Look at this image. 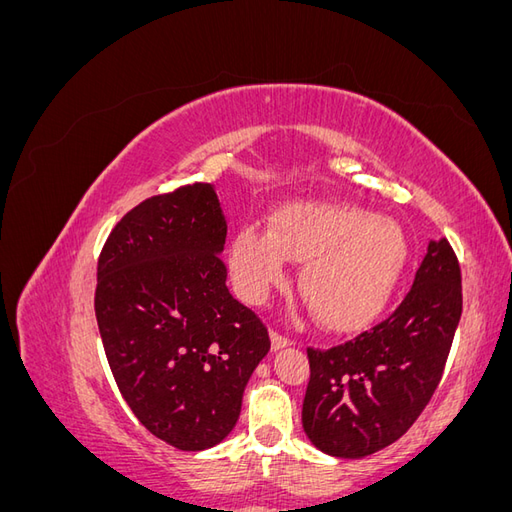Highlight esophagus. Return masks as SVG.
<instances>
[{"label": "esophagus", "mask_w": 512, "mask_h": 512, "mask_svg": "<svg viewBox=\"0 0 512 512\" xmlns=\"http://www.w3.org/2000/svg\"><path fill=\"white\" fill-rule=\"evenodd\" d=\"M290 344V339L286 335H282L280 331H271V348L273 350H280L286 348Z\"/></svg>", "instance_id": "1"}]
</instances>
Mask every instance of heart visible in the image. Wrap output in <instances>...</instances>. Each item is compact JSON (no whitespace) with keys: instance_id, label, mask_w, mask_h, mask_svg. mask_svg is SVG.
Masks as SVG:
<instances>
[{"instance_id":"b5f03b06","label":"heart","mask_w":512,"mask_h":512,"mask_svg":"<svg viewBox=\"0 0 512 512\" xmlns=\"http://www.w3.org/2000/svg\"><path fill=\"white\" fill-rule=\"evenodd\" d=\"M410 245L395 220L352 205L294 203L277 209L271 230L243 226L230 269L247 301H262L303 262L299 292L322 327L354 331L380 316L408 265Z\"/></svg>"}]
</instances>
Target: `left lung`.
I'll list each match as a JSON object with an SVG mask.
<instances>
[{"label": "left lung", "mask_w": 512, "mask_h": 512, "mask_svg": "<svg viewBox=\"0 0 512 512\" xmlns=\"http://www.w3.org/2000/svg\"><path fill=\"white\" fill-rule=\"evenodd\" d=\"M461 269L431 241L395 312L344 344L307 348L301 421L322 453L359 459L393 444L436 393L461 318Z\"/></svg>", "instance_id": "1"}]
</instances>
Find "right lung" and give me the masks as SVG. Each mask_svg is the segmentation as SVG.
Instances as JSON below:
<instances>
[{
  "instance_id": "obj_1",
  "label": "right lung",
  "mask_w": 512,
  "mask_h": 512,
  "mask_svg": "<svg viewBox=\"0 0 512 512\" xmlns=\"http://www.w3.org/2000/svg\"><path fill=\"white\" fill-rule=\"evenodd\" d=\"M226 222L211 183L156 194L98 258L96 320L119 393L153 436L205 451L235 427L269 331L226 288Z\"/></svg>"
}]
</instances>
